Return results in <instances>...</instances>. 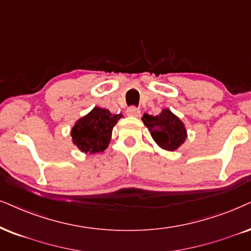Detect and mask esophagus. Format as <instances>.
<instances>
[{
	"instance_id": "obj_1",
	"label": "esophagus",
	"mask_w": 251,
	"mask_h": 251,
	"mask_svg": "<svg viewBox=\"0 0 251 251\" xmlns=\"http://www.w3.org/2000/svg\"><path fill=\"white\" fill-rule=\"evenodd\" d=\"M126 115L128 117H139L140 116V110L136 109V107L132 106V107H128L127 111H126Z\"/></svg>"
}]
</instances>
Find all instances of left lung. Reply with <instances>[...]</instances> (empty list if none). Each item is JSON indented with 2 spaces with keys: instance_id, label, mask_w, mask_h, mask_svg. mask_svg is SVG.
<instances>
[{
  "instance_id": "left-lung-1",
  "label": "left lung",
  "mask_w": 251,
  "mask_h": 251,
  "mask_svg": "<svg viewBox=\"0 0 251 251\" xmlns=\"http://www.w3.org/2000/svg\"><path fill=\"white\" fill-rule=\"evenodd\" d=\"M142 122L153 136L155 144L164 151H177L188 138L184 123L167 107L157 116L145 113Z\"/></svg>"
}]
</instances>
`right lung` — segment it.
<instances>
[{"mask_svg":"<svg viewBox=\"0 0 251 251\" xmlns=\"http://www.w3.org/2000/svg\"><path fill=\"white\" fill-rule=\"evenodd\" d=\"M122 115H112L109 110L95 106L77 119L71 129L72 141L84 154H96L109 147L112 129Z\"/></svg>","mask_w":251,"mask_h":251,"instance_id":"obj_1","label":"right lung"}]
</instances>
